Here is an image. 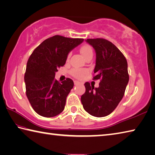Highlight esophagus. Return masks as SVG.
<instances>
[{
	"label": "esophagus",
	"instance_id": "1",
	"mask_svg": "<svg viewBox=\"0 0 155 155\" xmlns=\"http://www.w3.org/2000/svg\"><path fill=\"white\" fill-rule=\"evenodd\" d=\"M80 84V82L79 81H76V80L74 81V84H75V85H78V84Z\"/></svg>",
	"mask_w": 155,
	"mask_h": 155
}]
</instances>
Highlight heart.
Instances as JSON below:
<instances>
[{"label":"heart","mask_w":155,"mask_h":155,"mask_svg":"<svg viewBox=\"0 0 155 155\" xmlns=\"http://www.w3.org/2000/svg\"><path fill=\"white\" fill-rule=\"evenodd\" d=\"M80 52L82 54V56L84 57V59H86L88 57H92L93 56V51L92 48L88 45H85L82 46L80 49ZM70 57V54H68V58L69 59ZM87 71L86 69H73L71 71V74L73 76L76 78H81L83 77L84 75L86 74Z\"/></svg>","instance_id":"heart-1"}]
</instances>
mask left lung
<instances>
[{
    "instance_id": "8db88e82",
    "label": "left lung",
    "mask_w": 155,
    "mask_h": 155,
    "mask_svg": "<svg viewBox=\"0 0 155 155\" xmlns=\"http://www.w3.org/2000/svg\"><path fill=\"white\" fill-rule=\"evenodd\" d=\"M96 52L94 80L101 79L98 87L86 82V92L81 96L84 110L90 115L103 117L109 115L124 97L129 81L127 60L109 40L87 39Z\"/></svg>"
}]
</instances>
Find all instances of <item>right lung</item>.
<instances>
[{
  "mask_svg": "<svg viewBox=\"0 0 155 155\" xmlns=\"http://www.w3.org/2000/svg\"><path fill=\"white\" fill-rule=\"evenodd\" d=\"M83 41L56 35L43 41L29 58L24 76L26 96L38 115L52 117L64 110L74 84L70 78L59 82L55 73L65 65L69 52Z\"/></svg>",
  "mask_w": 155,
  "mask_h": 155,
  "instance_id": "add662e5",
  "label": "right lung"
}]
</instances>
